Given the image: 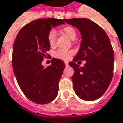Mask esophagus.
Segmentation results:
<instances>
[{
  "mask_svg": "<svg viewBox=\"0 0 123 123\" xmlns=\"http://www.w3.org/2000/svg\"><path fill=\"white\" fill-rule=\"evenodd\" d=\"M64 64H65V65H66V66H68V62L64 61Z\"/></svg>",
  "mask_w": 123,
  "mask_h": 123,
  "instance_id": "34e87169",
  "label": "esophagus"
}]
</instances>
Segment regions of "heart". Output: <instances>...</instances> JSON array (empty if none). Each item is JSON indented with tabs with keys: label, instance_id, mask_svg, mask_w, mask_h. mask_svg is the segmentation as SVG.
Masks as SVG:
<instances>
[{
	"label": "heart",
	"instance_id": "1",
	"mask_svg": "<svg viewBox=\"0 0 123 123\" xmlns=\"http://www.w3.org/2000/svg\"><path fill=\"white\" fill-rule=\"evenodd\" d=\"M62 31L70 40H74L76 38V32L73 27L70 26H65L62 29ZM56 37V35L55 31L54 29L50 31L48 34V42L51 47L54 46L55 44ZM73 50L59 49L55 53V56L56 58H59L62 60H68L71 57V56L73 55Z\"/></svg>",
	"mask_w": 123,
	"mask_h": 123
}]
</instances>
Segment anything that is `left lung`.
Listing matches in <instances>:
<instances>
[{
	"instance_id": "1",
	"label": "left lung",
	"mask_w": 123,
	"mask_h": 123,
	"mask_svg": "<svg viewBox=\"0 0 123 123\" xmlns=\"http://www.w3.org/2000/svg\"><path fill=\"white\" fill-rule=\"evenodd\" d=\"M64 22L79 29L82 38L78 53L68 63L74 70V92L82 100H97L105 92L113 76L114 51L109 38L100 26L88 18ZM80 60L86 61L82 68L76 64Z\"/></svg>"
}]
</instances>
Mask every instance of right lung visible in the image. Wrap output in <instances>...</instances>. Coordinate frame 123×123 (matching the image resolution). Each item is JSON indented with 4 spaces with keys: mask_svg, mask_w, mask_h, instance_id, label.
<instances>
[{
    "mask_svg": "<svg viewBox=\"0 0 123 123\" xmlns=\"http://www.w3.org/2000/svg\"><path fill=\"white\" fill-rule=\"evenodd\" d=\"M64 19L35 20L23 26L14 41L12 56L14 73L21 91L37 104L49 103L55 99L59 82L65 68L64 62L53 58L51 65L44 68L42 61L50 49L48 34Z\"/></svg>",
    "mask_w": 123,
    "mask_h": 123,
    "instance_id": "add662e5",
    "label": "right lung"
}]
</instances>
